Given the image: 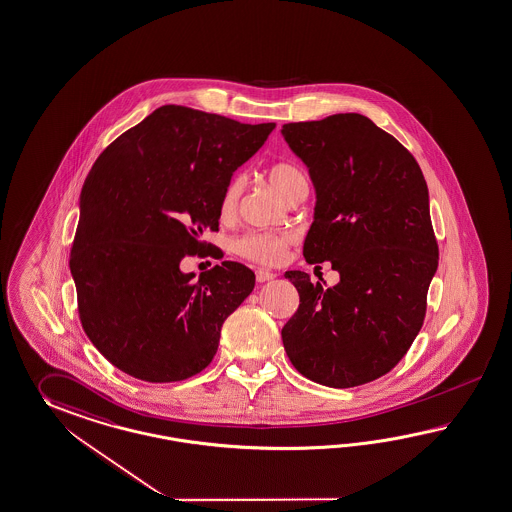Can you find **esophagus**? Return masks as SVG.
<instances>
[{
    "mask_svg": "<svg viewBox=\"0 0 512 512\" xmlns=\"http://www.w3.org/2000/svg\"><path fill=\"white\" fill-rule=\"evenodd\" d=\"M255 275H257V281H259V283H266V281H272V279H274L275 277L274 272H270V270H262V268H259V270L255 272Z\"/></svg>",
    "mask_w": 512,
    "mask_h": 512,
    "instance_id": "34e87169",
    "label": "esophagus"
}]
</instances>
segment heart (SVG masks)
<instances>
[{
  "label": "heart",
  "mask_w": 512,
  "mask_h": 512,
  "mask_svg": "<svg viewBox=\"0 0 512 512\" xmlns=\"http://www.w3.org/2000/svg\"><path fill=\"white\" fill-rule=\"evenodd\" d=\"M268 179L272 187L285 198L292 188L300 187L305 177L294 164L275 163L268 170ZM242 192V179L233 177L225 187L220 200V214L229 218L235 209ZM292 242L290 235H272V233H248L237 242V253L261 264H277L285 259L287 248Z\"/></svg>",
  "instance_id": "b5f03b06"
}]
</instances>
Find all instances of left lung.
<instances>
[{"label": "left lung", "mask_w": 512, "mask_h": 512, "mask_svg": "<svg viewBox=\"0 0 512 512\" xmlns=\"http://www.w3.org/2000/svg\"><path fill=\"white\" fill-rule=\"evenodd\" d=\"M281 135L316 192L303 257L340 275L324 287L285 274L300 307L283 346L314 383L359 387L390 372L424 324L438 266L427 183L411 153L362 114L285 124Z\"/></svg>", "instance_id": "1"}]
</instances>
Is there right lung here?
Wrapping results in <instances>:
<instances>
[{
    "label": "right lung",
    "mask_w": 512,
    "mask_h": 512,
    "mask_svg": "<svg viewBox=\"0 0 512 512\" xmlns=\"http://www.w3.org/2000/svg\"><path fill=\"white\" fill-rule=\"evenodd\" d=\"M274 129L164 105L92 166L70 272L83 329L118 370L172 383L209 366L225 318L250 296L255 274L224 261L194 281L179 264L211 248L201 235L218 231L227 183Z\"/></svg>",
    "instance_id": "add662e5"
}]
</instances>
